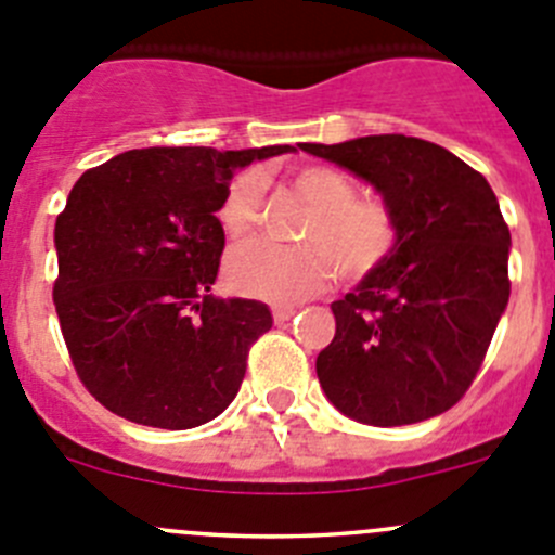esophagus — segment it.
<instances>
[{
	"mask_svg": "<svg viewBox=\"0 0 555 555\" xmlns=\"http://www.w3.org/2000/svg\"><path fill=\"white\" fill-rule=\"evenodd\" d=\"M271 311H273V320H276V322H287L289 317H293L298 309H295V306H289V304H276Z\"/></svg>",
	"mask_w": 555,
	"mask_h": 555,
	"instance_id": "esophagus-1",
	"label": "esophagus"
}]
</instances>
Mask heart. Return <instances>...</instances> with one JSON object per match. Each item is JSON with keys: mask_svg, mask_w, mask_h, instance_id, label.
I'll use <instances>...</instances> for the list:
<instances>
[{"mask_svg": "<svg viewBox=\"0 0 555 555\" xmlns=\"http://www.w3.org/2000/svg\"><path fill=\"white\" fill-rule=\"evenodd\" d=\"M293 190L311 206L300 238L304 246L246 241L224 262V276L246 298L289 304L327 287L338 271L347 279H369L396 255L401 230L396 211L382 197L354 195V181L331 165H306L293 176ZM266 201V179L257 170L235 176L217 208L228 238L255 230Z\"/></svg>", "mask_w": 555, "mask_h": 555, "instance_id": "heart-1", "label": "heart"}]
</instances>
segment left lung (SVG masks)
Listing matches in <instances>:
<instances>
[{
    "label": "left lung",
    "mask_w": 555,
    "mask_h": 555,
    "mask_svg": "<svg viewBox=\"0 0 555 555\" xmlns=\"http://www.w3.org/2000/svg\"><path fill=\"white\" fill-rule=\"evenodd\" d=\"M314 157L352 170L396 211V255L341 300L317 354L333 406L369 426L448 412L475 382L509 300V228L491 184L437 143L369 134Z\"/></svg>",
    "instance_id": "left-lung-1"
}]
</instances>
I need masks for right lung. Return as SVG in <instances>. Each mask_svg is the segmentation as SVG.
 Wrapping results in <instances>:
<instances>
[{
    "mask_svg": "<svg viewBox=\"0 0 555 555\" xmlns=\"http://www.w3.org/2000/svg\"><path fill=\"white\" fill-rule=\"evenodd\" d=\"M289 146L132 149L75 181L56 217L59 325L75 374L118 417L184 431L230 406L266 304L208 295L235 168Z\"/></svg>",
    "mask_w": 555,
    "mask_h": 555,
    "instance_id": "1",
    "label": "right lung"
}]
</instances>
